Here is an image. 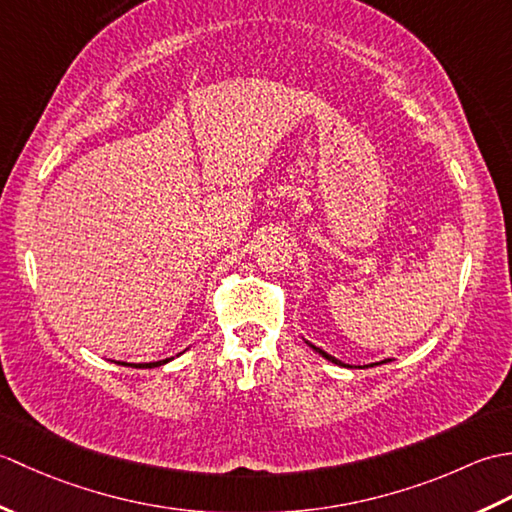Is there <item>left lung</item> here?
<instances>
[{
    "label": "left lung",
    "instance_id": "left-lung-1",
    "mask_svg": "<svg viewBox=\"0 0 512 512\" xmlns=\"http://www.w3.org/2000/svg\"><path fill=\"white\" fill-rule=\"evenodd\" d=\"M312 350H317V352H319V354H321L323 358H328V361H332V363H336V365H343V367H345V363H341V361H339V358H334V356H330L328 352H323V350H319V347H314V345H312ZM389 361H391V358H385V361H380V363H389ZM380 363H372V365H380Z\"/></svg>",
    "mask_w": 512,
    "mask_h": 512
}]
</instances>
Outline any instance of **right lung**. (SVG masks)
Returning a JSON list of instances; mask_svg holds the SVG:
<instances>
[{
    "label": "right lung",
    "mask_w": 512,
    "mask_h": 512,
    "mask_svg": "<svg viewBox=\"0 0 512 512\" xmlns=\"http://www.w3.org/2000/svg\"><path fill=\"white\" fill-rule=\"evenodd\" d=\"M171 358H165V361H156V363H129V367H143V369H151V367H160V365H165V363H169ZM118 365H127V363H121L118 361Z\"/></svg>",
    "instance_id": "add662e5"
}]
</instances>
